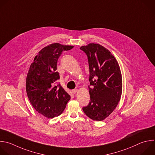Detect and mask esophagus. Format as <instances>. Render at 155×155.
<instances>
[{
  "instance_id": "esophagus-1",
  "label": "esophagus",
  "mask_w": 155,
  "mask_h": 155,
  "mask_svg": "<svg viewBox=\"0 0 155 155\" xmlns=\"http://www.w3.org/2000/svg\"><path fill=\"white\" fill-rule=\"evenodd\" d=\"M78 90L77 89H74L72 90V92H73L74 94H75V93H77V92H78Z\"/></svg>"
}]
</instances>
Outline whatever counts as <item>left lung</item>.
<instances>
[{"label":"left lung","instance_id":"obj_1","mask_svg":"<svg viewBox=\"0 0 155 155\" xmlns=\"http://www.w3.org/2000/svg\"><path fill=\"white\" fill-rule=\"evenodd\" d=\"M80 49L86 53L89 68L90 101L83 107L90 119L104 120L117 106L122 92V78L118 62L110 51L98 44L90 43Z\"/></svg>","mask_w":155,"mask_h":155}]
</instances>
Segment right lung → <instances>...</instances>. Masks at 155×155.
<instances>
[{"label":"right lung","instance_id":"add662e5","mask_svg":"<svg viewBox=\"0 0 155 155\" xmlns=\"http://www.w3.org/2000/svg\"><path fill=\"white\" fill-rule=\"evenodd\" d=\"M72 45L51 44L42 48L31 64L27 78L26 91L33 107L37 112L50 119L60 115L64 110L71 96L59 84L57 72L58 58Z\"/></svg>","mask_w":155,"mask_h":155}]
</instances>
